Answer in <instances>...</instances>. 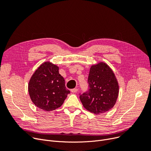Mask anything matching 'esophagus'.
Returning <instances> with one entry per match:
<instances>
[{
	"label": "esophagus",
	"mask_w": 151,
	"mask_h": 151,
	"mask_svg": "<svg viewBox=\"0 0 151 151\" xmlns=\"http://www.w3.org/2000/svg\"><path fill=\"white\" fill-rule=\"evenodd\" d=\"M77 91H78V88H73V89H71L70 90V91L72 93H76Z\"/></svg>",
	"instance_id": "esophagus-1"
}]
</instances>
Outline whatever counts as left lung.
<instances>
[{"instance_id": "left-lung-1", "label": "left lung", "mask_w": 151, "mask_h": 151, "mask_svg": "<svg viewBox=\"0 0 151 151\" xmlns=\"http://www.w3.org/2000/svg\"><path fill=\"white\" fill-rule=\"evenodd\" d=\"M88 90L79 93L85 108L96 114L110 110L119 95V85L111 69L104 63L93 65L88 77Z\"/></svg>"}]
</instances>
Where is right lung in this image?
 I'll return each mask as SVG.
<instances>
[{"mask_svg":"<svg viewBox=\"0 0 151 151\" xmlns=\"http://www.w3.org/2000/svg\"><path fill=\"white\" fill-rule=\"evenodd\" d=\"M28 91L33 103L46 111L60 107L70 93L58 67L50 62L43 63L35 70L29 82Z\"/></svg>","mask_w":151,"mask_h":151,"instance_id":"1","label":"right lung"}]
</instances>
